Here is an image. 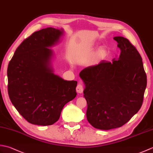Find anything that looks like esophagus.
<instances>
[{"mask_svg": "<svg viewBox=\"0 0 153 153\" xmlns=\"http://www.w3.org/2000/svg\"><path fill=\"white\" fill-rule=\"evenodd\" d=\"M83 91V85H82V83L79 82V83L76 87V91L78 93H82Z\"/></svg>", "mask_w": 153, "mask_h": 153, "instance_id": "1", "label": "esophagus"}]
</instances>
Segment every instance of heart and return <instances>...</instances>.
Here are the masks:
<instances>
[{
  "label": "heart",
  "mask_w": 153,
  "mask_h": 153,
  "mask_svg": "<svg viewBox=\"0 0 153 153\" xmlns=\"http://www.w3.org/2000/svg\"><path fill=\"white\" fill-rule=\"evenodd\" d=\"M107 54H108V51H107V48H106V47H100L96 51L95 54H94L93 60L95 62H98L105 59V57L107 56Z\"/></svg>",
  "instance_id": "b5f03b06"
}]
</instances>
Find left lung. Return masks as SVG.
Listing matches in <instances>:
<instances>
[{"label": "left lung", "mask_w": 153, "mask_h": 153, "mask_svg": "<svg viewBox=\"0 0 153 153\" xmlns=\"http://www.w3.org/2000/svg\"><path fill=\"white\" fill-rule=\"evenodd\" d=\"M114 39L120 49L118 58L112 62L102 60L79 73L85 84L87 119L102 130L128 122L141 108L147 87V75L137 49L126 38Z\"/></svg>", "instance_id": "left-lung-1"}]
</instances>
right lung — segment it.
Returning <instances> with one entry per match:
<instances>
[{
    "label": "right lung",
    "instance_id": "add662e5",
    "mask_svg": "<svg viewBox=\"0 0 153 153\" xmlns=\"http://www.w3.org/2000/svg\"><path fill=\"white\" fill-rule=\"evenodd\" d=\"M63 29L35 31L16 50L8 70V91L12 105L32 124L50 126L57 122L63 107L77 95L76 81L54 74L51 49L60 41Z\"/></svg>",
    "mask_w": 153,
    "mask_h": 153
}]
</instances>
